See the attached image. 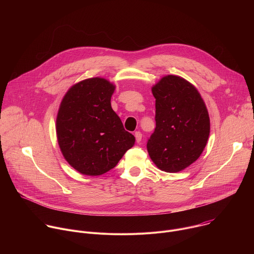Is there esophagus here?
I'll return each instance as SVG.
<instances>
[{
    "label": "esophagus",
    "mask_w": 254,
    "mask_h": 254,
    "mask_svg": "<svg viewBox=\"0 0 254 254\" xmlns=\"http://www.w3.org/2000/svg\"><path fill=\"white\" fill-rule=\"evenodd\" d=\"M134 136H135V140H136V142H137V143H138V142H140V140H141V136H142L141 132H140V131H135V132H134Z\"/></svg>",
    "instance_id": "obj_1"
}]
</instances>
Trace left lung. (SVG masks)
Masks as SVG:
<instances>
[{
	"label": "left lung",
	"instance_id": "left-lung-1",
	"mask_svg": "<svg viewBox=\"0 0 254 254\" xmlns=\"http://www.w3.org/2000/svg\"><path fill=\"white\" fill-rule=\"evenodd\" d=\"M156 128L147 149L154 164L177 173L198 160L210 133L206 104L197 88L177 75L162 77L153 87Z\"/></svg>",
	"mask_w": 254,
	"mask_h": 254
}]
</instances>
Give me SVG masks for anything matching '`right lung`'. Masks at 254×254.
Listing matches in <instances>:
<instances>
[{
    "label": "right lung",
    "mask_w": 254,
    "mask_h": 254,
    "mask_svg": "<svg viewBox=\"0 0 254 254\" xmlns=\"http://www.w3.org/2000/svg\"><path fill=\"white\" fill-rule=\"evenodd\" d=\"M116 85L105 78H87L72 85L60 103L56 134L68 164L87 176L115 168L134 144L111 104Z\"/></svg>",
    "instance_id": "obj_1"
}]
</instances>
